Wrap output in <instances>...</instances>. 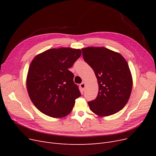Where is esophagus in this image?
<instances>
[{
  "label": "esophagus",
  "instance_id": "1",
  "mask_svg": "<svg viewBox=\"0 0 156 156\" xmlns=\"http://www.w3.org/2000/svg\"><path fill=\"white\" fill-rule=\"evenodd\" d=\"M80 86L81 88L83 90H84L85 88V82H82V83H81L80 85Z\"/></svg>",
  "mask_w": 156,
  "mask_h": 156
}]
</instances>
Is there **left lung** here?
<instances>
[{
    "label": "left lung",
    "instance_id": "8db88e82",
    "mask_svg": "<svg viewBox=\"0 0 156 156\" xmlns=\"http://www.w3.org/2000/svg\"><path fill=\"white\" fill-rule=\"evenodd\" d=\"M81 51L99 84L96 99L88 102L90 109L100 116L118 112L128 102L132 90V76L126 61L120 54L102 47Z\"/></svg>",
    "mask_w": 156,
    "mask_h": 156
}]
</instances>
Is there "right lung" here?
I'll return each mask as SVG.
<instances>
[{"mask_svg":"<svg viewBox=\"0 0 156 156\" xmlns=\"http://www.w3.org/2000/svg\"><path fill=\"white\" fill-rule=\"evenodd\" d=\"M80 49L51 48L35 57L29 67L27 87L31 102L45 115L69 114L81 96L74 75L68 69L81 56Z\"/></svg>","mask_w":156,"mask_h":156,"instance_id":"right-lung-1","label":"right lung"}]
</instances>
